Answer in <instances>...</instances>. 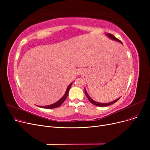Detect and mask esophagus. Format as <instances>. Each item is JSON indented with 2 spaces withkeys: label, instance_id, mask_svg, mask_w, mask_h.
<instances>
[{
  "label": "esophagus",
  "instance_id": "esophagus-1",
  "mask_svg": "<svg viewBox=\"0 0 150 150\" xmlns=\"http://www.w3.org/2000/svg\"><path fill=\"white\" fill-rule=\"evenodd\" d=\"M83 70H80L79 71H78V75H82L83 74Z\"/></svg>",
  "mask_w": 150,
  "mask_h": 150
}]
</instances>
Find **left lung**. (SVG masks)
Wrapping results in <instances>:
<instances>
[{"label":"left lung","instance_id":"obj_1","mask_svg":"<svg viewBox=\"0 0 150 150\" xmlns=\"http://www.w3.org/2000/svg\"><path fill=\"white\" fill-rule=\"evenodd\" d=\"M106 35H107L109 38H111V39H113V40L117 41L119 42H120V43H122V44H123L122 42L120 40H119V39H117V38H115L113 35H112V34H110V33H107V34H106ZM84 92H85V94H86V97H88V100H89V101L91 102V103H92L93 105H96V106H100V107H102V106H109V105H112V104H114V103H115V102H117L118 100H119L120 99V98H117V99H116V100H114V101H111V102H109V103H98V102H97V101H96L93 100H92V99L89 97V96L88 95V93H87V92H86V89H84Z\"/></svg>","mask_w":150,"mask_h":150}]
</instances>
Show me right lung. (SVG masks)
Wrapping results in <instances>:
<instances>
[{
  "label": "right lung",
  "mask_w": 150,
  "mask_h": 150,
  "mask_svg": "<svg viewBox=\"0 0 150 150\" xmlns=\"http://www.w3.org/2000/svg\"><path fill=\"white\" fill-rule=\"evenodd\" d=\"M72 83H71L69 86H68V87H67V89H66V92H65V94L64 95V96H63L60 100H59L58 101H57L56 103H53V104H52V105H48V106H38L39 107H40V108H45V109H54V108H58V107H59V106H61V105H62V103H63V102H64L65 100H66V98H67V96H68V93H69V89H70V87H71V86H72Z\"/></svg>",
  "instance_id": "right-lung-1"
}]
</instances>
